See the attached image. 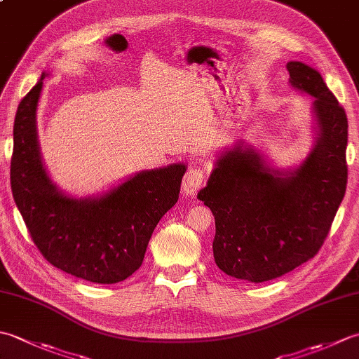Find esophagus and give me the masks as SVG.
Here are the masks:
<instances>
[{"label": "esophagus", "mask_w": 359, "mask_h": 359, "mask_svg": "<svg viewBox=\"0 0 359 359\" xmlns=\"http://www.w3.org/2000/svg\"><path fill=\"white\" fill-rule=\"evenodd\" d=\"M203 182H205V171L202 168H197V166L189 168L184 177V184H182V187H184V193L187 196H194L197 191H199V188L203 185Z\"/></svg>", "instance_id": "34e87169"}]
</instances>
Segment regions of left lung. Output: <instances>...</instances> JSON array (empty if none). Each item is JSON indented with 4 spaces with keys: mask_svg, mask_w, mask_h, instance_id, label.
Masks as SVG:
<instances>
[{
    "mask_svg": "<svg viewBox=\"0 0 359 359\" xmlns=\"http://www.w3.org/2000/svg\"><path fill=\"white\" fill-rule=\"evenodd\" d=\"M290 83L315 97L316 143L293 171H279L250 148L217 158L197 197L216 220L212 255L228 276L276 279L313 257L330 231L347 187V116L321 74L287 63Z\"/></svg>",
    "mask_w": 359,
    "mask_h": 359,
    "instance_id": "1",
    "label": "left lung"
}]
</instances>
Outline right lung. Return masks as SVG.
Here are the masks:
<instances>
[{"mask_svg": "<svg viewBox=\"0 0 359 359\" xmlns=\"http://www.w3.org/2000/svg\"><path fill=\"white\" fill-rule=\"evenodd\" d=\"M46 72L18 104L11 184L36 248L53 266L95 284H116L140 269L158 220L179 199L184 163L140 171L100 197L74 199L52 184L36 134Z\"/></svg>", "mask_w": 359, "mask_h": 359, "instance_id": "add662e5", "label": "right lung"}]
</instances>
